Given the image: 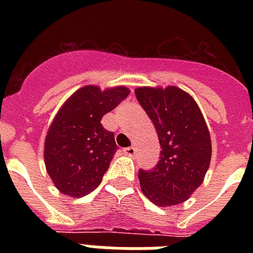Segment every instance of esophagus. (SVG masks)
<instances>
[{
	"mask_svg": "<svg viewBox=\"0 0 253 253\" xmlns=\"http://www.w3.org/2000/svg\"><path fill=\"white\" fill-rule=\"evenodd\" d=\"M123 152H125L126 155H128V156H134V155L136 154V148H135L134 146L127 147V148H125V150H123Z\"/></svg>",
	"mask_w": 253,
	"mask_h": 253,
	"instance_id": "1",
	"label": "esophagus"
}]
</instances>
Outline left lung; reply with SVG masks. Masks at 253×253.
<instances>
[{
  "label": "left lung",
  "mask_w": 253,
  "mask_h": 253,
  "mask_svg": "<svg viewBox=\"0 0 253 253\" xmlns=\"http://www.w3.org/2000/svg\"><path fill=\"white\" fill-rule=\"evenodd\" d=\"M135 95L158 131L160 160L139 169L143 194L158 206H174L190 197L205 178L211 140L196 101L176 86L138 87Z\"/></svg>",
  "instance_id": "left-lung-1"
}]
</instances>
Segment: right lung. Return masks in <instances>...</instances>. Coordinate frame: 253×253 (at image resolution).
I'll use <instances>...</instances> for the list:
<instances>
[{
    "mask_svg": "<svg viewBox=\"0 0 253 253\" xmlns=\"http://www.w3.org/2000/svg\"><path fill=\"white\" fill-rule=\"evenodd\" d=\"M128 94L125 86L105 91L84 86L57 113L45 136L44 163L61 193L79 198L101 184L118 150L114 132L103 128L101 119Z\"/></svg>",
    "mask_w": 253,
    "mask_h": 253,
    "instance_id": "obj_1",
    "label": "right lung"
}]
</instances>
